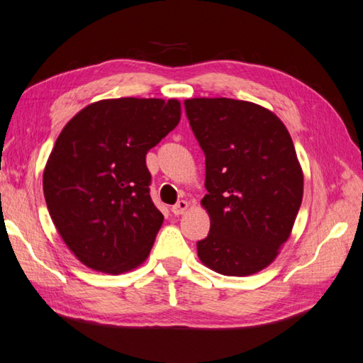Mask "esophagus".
Listing matches in <instances>:
<instances>
[{"label": "esophagus", "instance_id": "esophagus-1", "mask_svg": "<svg viewBox=\"0 0 363 363\" xmlns=\"http://www.w3.org/2000/svg\"><path fill=\"white\" fill-rule=\"evenodd\" d=\"M188 207H189V203H188L186 201H179V202H177V203L174 205V207H172V213L177 215V216L183 215L184 211L188 210Z\"/></svg>", "mask_w": 363, "mask_h": 363}]
</instances>
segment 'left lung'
<instances>
[{
    "label": "left lung",
    "instance_id": "8db88e82",
    "mask_svg": "<svg viewBox=\"0 0 363 363\" xmlns=\"http://www.w3.org/2000/svg\"><path fill=\"white\" fill-rule=\"evenodd\" d=\"M184 111L205 155L208 191L210 232L197 256L221 275H252L278 256L302 203L291 135L275 113L248 101L194 98Z\"/></svg>",
    "mask_w": 363,
    "mask_h": 363
}]
</instances>
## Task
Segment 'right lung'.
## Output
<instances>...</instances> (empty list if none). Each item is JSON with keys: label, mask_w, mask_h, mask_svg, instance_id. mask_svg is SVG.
I'll return each instance as SVG.
<instances>
[{"label": "right lung", "mask_w": 363, "mask_h": 363, "mask_svg": "<svg viewBox=\"0 0 363 363\" xmlns=\"http://www.w3.org/2000/svg\"><path fill=\"white\" fill-rule=\"evenodd\" d=\"M180 113L177 99H104L63 128L44 169V197L82 264L117 275L148 257L164 216L150 197L145 156Z\"/></svg>", "instance_id": "obj_1"}]
</instances>
